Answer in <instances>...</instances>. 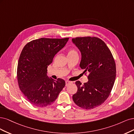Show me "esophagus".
I'll return each mask as SVG.
<instances>
[{"mask_svg": "<svg viewBox=\"0 0 134 134\" xmlns=\"http://www.w3.org/2000/svg\"><path fill=\"white\" fill-rule=\"evenodd\" d=\"M72 83V81H68V80L66 81V86H68L69 84Z\"/></svg>", "mask_w": 134, "mask_h": 134, "instance_id": "esophagus-1", "label": "esophagus"}]
</instances>
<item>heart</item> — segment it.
Returning a JSON list of instances; mask_svg holds the SVG:
<instances>
[{"instance_id":"heart-1","label":"heart","mask_w":134,"mask_h":134,"mask_svg":"<svg viewBox=\"0 0 134 134\" xmlns=\"http://www.w3.org/2000/svg\"><path fill=\"white\" fill-rule=\"evenodd\" d=\"M77 53V52L75 49H71L69 50L68 52V54H73V53Z\"/></svg>"}]
</instances>
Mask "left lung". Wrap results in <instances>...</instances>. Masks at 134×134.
<instances>
[{"instance_id": "8db88e82", "label": "left lung", "mask_w": 134, "mask_h": 134, "mask_svg": "<svg viewBox=\"0 0 134 134\" xmlns=\"http://www.w3.org/2000/svg\"><path fill=\"white\" fill-rule=\"evenodd\" d=\"M72 42L81 53L80 67L85 75L89 73L87 82H75L77 91L73 100L82 109H93L107 100L113 89L116 73L115 60L105 43L97 37H76Z\"/></svg>"}]
</instances>
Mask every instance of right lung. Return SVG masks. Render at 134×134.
Here are the masks:
<instances>
[{"instance_id":"add662e5","label":"right lung","mask_w":134,"mask_h":134,"mask_svg":"<svg viewBox=\"0 0 134 134\" xmlns=\"http://www.w3.org/2000/svg\"><path fill=\"white\" fill-rule=\"evenodd\" d=\"M69 38H41L28 42L21 51L17 67L19 87L27 100L37 107L51 105L66 83L47 75L54 55L64 47Z\"/></svg>"}]
</instances>
